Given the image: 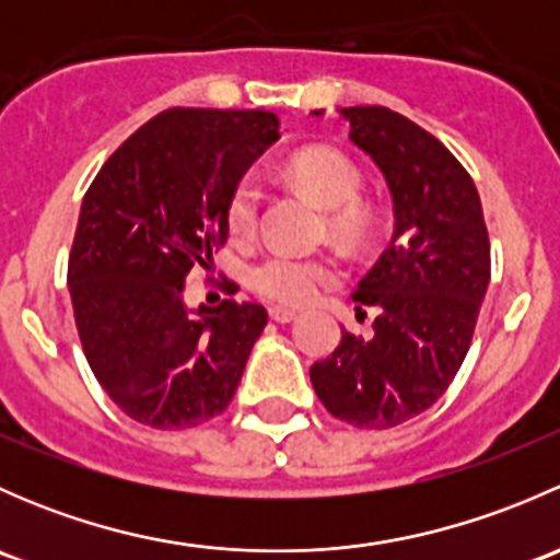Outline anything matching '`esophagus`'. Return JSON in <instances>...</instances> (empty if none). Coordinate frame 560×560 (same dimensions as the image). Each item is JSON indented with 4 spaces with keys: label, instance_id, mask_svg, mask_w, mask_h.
I'll return each instance as SVG.
<instances>
[{
    "label": "esophagus",
    "instance_id": "1",
    "mask_svg": "<svg viewBox=\"0 0 560 560\" xmlns=\"http://www.w3.org/2000/svg\"><path fill=\"white\" fill-rule=\"evenodd\" d=\"M268 314H270V319L281 322V325H284V322H292L298 316L295 308H287V306H270Z\"/></svg>",
    "mask_w": 560,
    "mask_h": 560
}]
</instances>
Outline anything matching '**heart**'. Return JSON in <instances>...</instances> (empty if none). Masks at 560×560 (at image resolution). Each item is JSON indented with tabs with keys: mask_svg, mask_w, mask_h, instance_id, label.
I'll list each match as a JSON object with an SVG mask.
<instances>
[{
	"mask_svg": "<svg viewBox=\"0 0 560 560\" xmlns=\"http://www.w3.org/2000/svg\"><path fill=\"white\" fill-rule=\"evenodd\" d=\"M290 178L312 197L316 206L325 211H336L330 217L332 235L358 238L363 233V213L354 206L360 197V173L347 156L332 149H306L292 156ZM259 200H262V191H259L257 180H238L228 200V228L235 238H248L254 233ZM330 276V265L319 262V259L276 252L254 265L252 287L268 301L301 306L319 295Z\"/></svg>",
	"mask_w": 560,
	"mask_h": 560,
	"instance_id": "b5f03b06",
	"label": "heart"
}]
</instances>
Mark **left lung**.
I'll list each match as a JSON object with an SVG mask.
<instances>
[{"label": "left lung", "instance_id": "1", "mask_svg": "<svg viewBox=\"0 0 560 560\" xmlns=\"http://www.w3.org/2000/svg\"><path fill=\"white\" fill-rule=\"evenodd\" d=\"M338 116L385 175L395 230L352 295L358 312L374 308V336L343 332L312 365V385L332 417L385 431L431 409L455 380L488 292L490 241L471 175L431 132L380 105Z\"/></svg>", "mask_w": 560, "mask_h": 560}]
</instances>
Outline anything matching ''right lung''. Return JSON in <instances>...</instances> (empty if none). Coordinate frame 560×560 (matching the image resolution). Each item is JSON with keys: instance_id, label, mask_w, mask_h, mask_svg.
<instances>
[{"instance_id": "right-lung-1", "label": "right lung", "mask_w": 560, "mask_h": 560, "mask_svg": "<svg viewBox=\"0 0 560 560\" xmlns=\"http://www.w3.org/2000/svg\"><path fill=\"white\" fill-rule=\"evenodd\" d=\"M279 140L270 110L171 107L129 135L89 186L67 268L78 336L113 404L184 431L222 415L254 341L259 303L189 308L186 279L228 238V200Z\"/></svg>"}]
</instances>
